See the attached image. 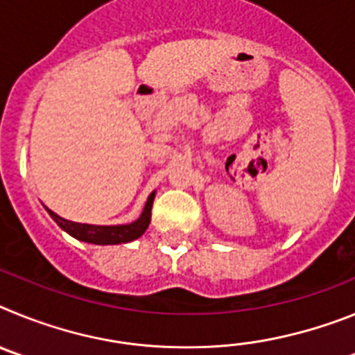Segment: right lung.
Returning a JSON list of instances; mask_svg holds the SVG:
<instances>
[{"label": "right lung", "instance_id": "1", "mask_svg": "<svg viewBox=\"0 0 355 355\" xmlns=\"http://www.w3.org/2000/svg\"><path fill=\"white\" fill-rule=\"evenodd\" d=\"M153 200H155V192L147 197V202L144 206L142 215L131 224L122 225H92V224H78V222L65 220L62 216L56 215L55 211L48 209L53 220L64 229L65 233L71 234L76 240L87 241V243H96V245H117V243H128L146 233L150 222V208H153Z\"/></svg>", "mask_w": 355, "mask_h": 355}]
</instances>
